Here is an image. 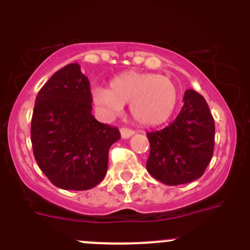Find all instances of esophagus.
Segmentation results:
<instances>
[{
  "mask_svg": "<svg viewBox=\"0 0 250 250\" xmlns=\"http://www.w3.org/2000/svg\"><path fill=\"white\" fill-rule=\"evenodd\" d=\"M134 133V130L129 129V128H122V129H121V137H122V139H128V138L132 137Z\"/></svg>",
  "mask_w": 250,
  "mask_h": 250,
  "instance_id": "1",
  "label": "esophagus"
}]
</instances>
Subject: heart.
I'll return each mask as SVG.
<instances>
[{
    "label": "heart",
    "mask_w": 250,
    "mask_h": 250,
    "mask_svg": "<svg viewBox=\"0 0 250 250\" xmlns=\"http://www.w3.org/2000/svg\"><path fill=\"white\" fill-rule=\"evenodd\" d=\"M92 98L95 106L106 116L129 104L132 117L147 127L163 125L175 111L178 90L172 80L151 72L125 71L113 77L110 89L94 87Z\"/></svg>",
    "instance_id": "obj_1"
}]
</instances>
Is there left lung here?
I'll use <instances>...</instances> for the list:
<instances>
[{
    "label": "left lung",
    "instance_id": "obj_1",
    "mask_svg": "<svg viewBox=\"0 0 250 250\" xmlns=\"http://www.w3.org/2000/svg\"><path fill=\"white\" fill-rule=\"evenodd\" d=\"M215 125L204 98L192 89L173 123L147 133L150 156L146 169L166 185L188 184L203 175L214 151Z\"/></svg>",
    "mask_w": 250,
    "mask_h": 250
}]
</instances>
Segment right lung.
Here are the masks:
<instances>
[{
	"label": "right lung",
	"instance_id": "1",
	"mask_svg": "<svg viewBox=\"0 0 250 250\" xmlns=\"http://www.w3.org/2000/svg\"><path fill=\"white\" fill-rule=\"evenodd\" d=\"M89 81L77 62L58 70L35 102L31 143L35 160L53 185L89 190L107 172L109 150L121 134L92 115Z\"/></svg>",
	"mask_w": 250,
	"mask_h": 250
}]
</instances>
